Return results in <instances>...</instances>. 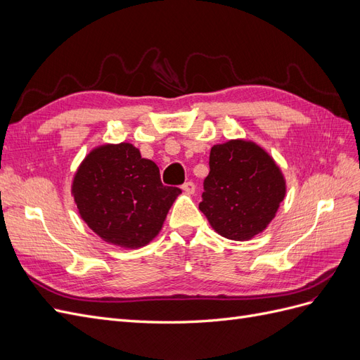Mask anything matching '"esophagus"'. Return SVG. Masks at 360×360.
<instances>
[{"mask_svg": "<svg viewBox=\"0 0 360 360\" xmlns=\"http://www.w3.org/2000/svg\"><path fill=\"white\" fill-rule=\"evenodd\" d=\"M181 189H183L184 192H186L188 195H192V193L195 192V184H193L192 181H186V183H184L183 186H181Z\"/></svg>", "mask_w": 360, "mask_h": 360, "instance_id": "esophagus-1", "label": "esophagus"}]
</instances>
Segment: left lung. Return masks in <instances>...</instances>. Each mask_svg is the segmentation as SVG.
<instances>
[{
  "label": "left lung",
  "instance_id": "left-lung-1",
  "mask_svg": "<svg viewBox=\"0 0 360 360\" xmlns=\"http://www.w3.org/2000/svg\"><path fill=\"white\" fill-rule=\"evenodd\" d=\"M200 210L213 230L236 242L250 240L275 219L287 181L275 159L243 138L210 150Z\"/></svg>",
  "mask_w": 360,
  "mask_h": 360
}]
</instances>
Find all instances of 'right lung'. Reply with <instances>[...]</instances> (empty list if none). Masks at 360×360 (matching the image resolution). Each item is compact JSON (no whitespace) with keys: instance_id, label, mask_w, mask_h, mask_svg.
Here are the masks:
<instances>
[{"instance_id":"right-lung-1","label":"right lung","mask_w":360,"mask_h":360,"mask_svg":"<svg viewBox=\"0 0 360 360\" xmlns=\"http://www.w3.org/2000/svg\"><path fill=\"white\" fill-rule=\"evenodd\" d=\"M181 191L163 186L153 160L130 143L93 148L76 169L72 197L82 221L106 243L148 245L160 233Z\"/></svg>"}]
</instances>
